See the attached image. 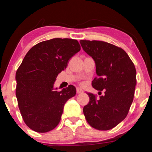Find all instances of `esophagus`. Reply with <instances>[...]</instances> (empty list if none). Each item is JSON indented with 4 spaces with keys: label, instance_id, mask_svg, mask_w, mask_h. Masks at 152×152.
<instances>
[{
    "label": "esophagus",
    "instance_id": "1",
    "mask_svg": "<svg viewBox=\"0 0 152 152\" xmlns=\"http://www.w3.org/2000/svg\"><path fill=\"white\" fill-rule=\"evenodd\" d=\"M84 91H83V90H82L81 88H76V92L77 93H82V92H83Z\"/></svg>",
    "mask_w": 152,
    "mask_h": 152
}]
</instances>
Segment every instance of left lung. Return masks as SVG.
Instances as JSON below:
<instances>
[{
    "label": "left lung",
    "instance_id": "obj_1",
    "mask_svg": "<svg viewBox=\"0 0 152 152\" xmlns=\"http://www.w3.org/2000/svg\"><path fill=\"white\" fill-rule=\"evenodd\" d=\"M80 43L96 64L98 77L92 81V87L104 91L98 100L87 92L90 101L83 108L84 115L92 127L111 129L127 117L132 104L136 85L135 66L121 48L101 41L80 40Z\"/></svg>",
    "mask_w": 152,
    "mask_h": 152
}]
</instances>
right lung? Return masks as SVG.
I'll return each mask as SVG.
<instances>
[{
	"mask_svg": "<svg viewBox=\"0 0 152 152\" xmlns=\"http://www.w3.org/2000/svg\"><path fill=\"white\" fill-rule=\"evenodd\" d=\"M80 50L78 42L54 38L31 48L16 72V96L23 119L31 129L46 133L60 121L64 104L75 96L69 85L61 91L53 88L59 73Z\"/></svg>",
	"mask_w": 152,
	"mask_h": 152,
	"instance_id": "right-lung-1",
	"label": "right lung"
}]
</instances>
